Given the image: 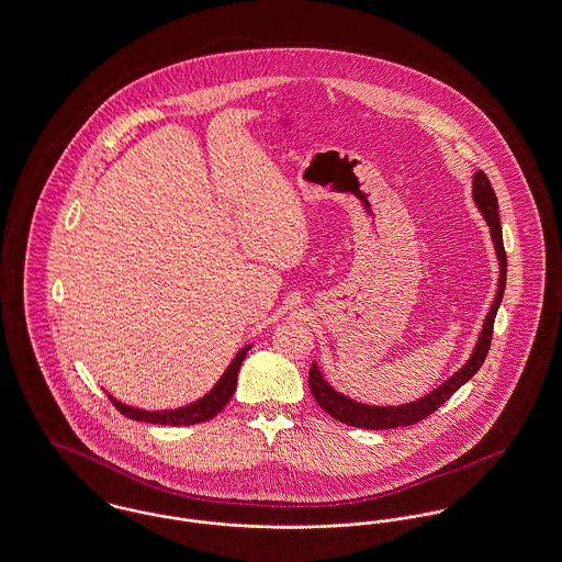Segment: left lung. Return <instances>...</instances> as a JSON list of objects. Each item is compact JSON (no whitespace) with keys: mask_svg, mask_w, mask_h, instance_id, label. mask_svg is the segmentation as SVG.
<instances>
[{"mask_svg":"<svg viewBox=\"0 0 562 562\" xmlns=\"http://www.w3.org/2000/svg\"><path fill=\"white\" fill-rule=\"evenodd\" d=\"M471 195L477 205V210L482 212L484 221L491 227V237L495 244L496 259H498V286H496L495 301L491 305L488 316L484 318L482 330L477 335L475 348L469 357V361L462 364L457 373H452L443 384H439L435 391H430L425 396L403 403V405H369L355 401L344 393H337L329 382L323 378L318 364L312 363L310 367V391L316 398V403L329 414L330 418L350 425V427H359V429H396V427H409L416 425L420 420H425L430 416L439 405H443L450 396L454 395L461 389L464 382H469L477 369L484 363L488 348H491V339H493V325H495L496 310L501 305V299L505 293V280H507V257H505V248H503V233H501V223H498V201H496L495 191L491 187V180L486 178V173L482 169H477L473 173V182H471Z\"/></svg>","mask_w":562,"mask_h":562,"instance_id":"8db88e82","label":"left lung"}]
</instances>
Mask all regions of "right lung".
<instances>
[{"instance_id": "right-lung-1", "label": "right lung", "mask_w": 562, "mask_h": 562, "mask_svg": "<svg viewBox=\"0 0 562 562\" xmlns=\"http://www.w3.org/2000/svg\"><path fill=\"white\" fill-rule=\"evenodd\" d=\"M252 348V344H246L233 359L229 367L225 369V373L221 375V380L214 384V389L207 395L201 396L198 401L184 405V407H176V409H139L125 405L123 401H119L116 396L110 395V401L114 403V407L133 420H142V423H150V425H166V427H189V425H199L205 420H212L216 414H221V409L229 403L233 393H235V384H237V371L246 359V352Z\"/></svg>"}]
</instances>
